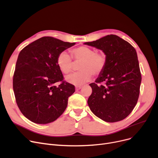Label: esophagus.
Listing matches in <instances>:
<instances>
[{
	"instance_id": "esophagus-1",
	"label": "esophagus",
	"mask_w": 158,
	"mask_h": 158,
	"mask_svg": "<svg viewBox=\"0 0 158 158\" xmlns=\"http://www.w3.org/2000/svg\"><path fill=\"white\" fill-rule=\"evenodd\" d=\"M81 88V86H80V85H77V86L75 87V89H76V90H80Z\"/></svg>"
}]
</instances>
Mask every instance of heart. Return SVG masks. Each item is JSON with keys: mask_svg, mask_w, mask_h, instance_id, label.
Segmentation results:
<instances>
[{"mask_svg": "<svg viewBox=\"0 0 158 158\" xmlns=\"http://www.w3.org/2000/svg\"><path fill=\"white\" fill-rule=\"evenodd\" d=\"M74 62L81 63L78 69L80 71L65 77V80L74 85H81L91 79L93 74H100L106 67L107 57L103 52H96L93 48L80 46L71 50ZM58 67L64 74L71 73L74 67L72 56L66 51H62L56 58Z\"/></svg>", "mask_w": 158, "mask_h": 158, "instance_id": "obj_1", "label": "heart"}]
</instances>
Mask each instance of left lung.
I'll list each match as a JSON object with an SVG mask.
<instances>
[{"label":"left lung","instance_id":"obj_1","mask_svg":"<svg viewBox=\"0 0 158 158\" xmlns=\"http://www.w3.org/2000/svg\"><path fill=\"white\" fill-rule=\"evenodd\" d=\"M85 45L102 50L107 57L103 72L90 84L87 103L94 114L113 123L128 116L137 103L141 75L136 49L117 35H110Z\"/></svg>","mask_w":158,"mask_h":158}]
</instances>
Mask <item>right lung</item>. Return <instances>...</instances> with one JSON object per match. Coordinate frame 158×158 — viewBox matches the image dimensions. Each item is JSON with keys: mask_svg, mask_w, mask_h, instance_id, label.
<instances>
[{"mask_svg": "<svg viewBox=\"0 0 158 158\" xmlns=\"http://www.w3.org/2000/svg\"><path fill=\"white\" fill-rule=\"evenodd\" d=\"M74 44L44 36L20 52L13 87L20 110L30 121L47 124L55 121L65 110L75 88L64 80L56 58L60 52ZM58 81L61 84L56 87L54 84Z\"/></svg>", "mask_w": 158, "mask_h": 158, "instance_id": "add662e5", "label": "right lung"}]
</instances>
